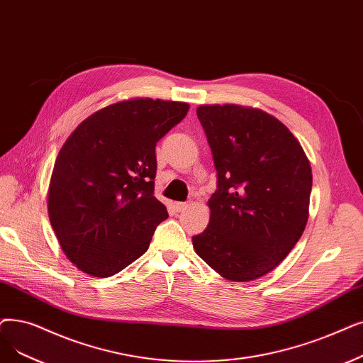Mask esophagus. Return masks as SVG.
Returning a JSON list of instances; mask_svg holds the SVG:
<instances>
[{
    "label": "esophagus",
    "instance_id": "esophagus-1",
    "mask_svg": "<svg viewBox=\"0 0 363 363\" xmlns=\"http://www.w3.org/2000/svg\"><path fill=\"white\" fill-rule=\"evenodd\" d=\"M188 206H190V203H185V201H178V203H175V209H177L178 212L185 211Z\"/></svg>",
    "mask_w": 363,
    "mask_h": 363
}]
</instances>
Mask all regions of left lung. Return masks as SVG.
Masks as SVG:
<instances>
[{
  "instance_id": "left-lung-1",
  "label": "left lung",
  "mask_w": 363,
  "mask_h": 363,
  "mask_svg": "<svg viewBox=\"0 0 363 363\" xmlns=\"http://www.w3.org/2000/svg\"><path fill=\"white\" fill-rule=\"evenodd\" d=\"M197 117L216 169L197 255L233 281L255 280L286 258L308 219L311 167L285 124L259 109L201 105Z\"/></svg>"
}]
</instances>
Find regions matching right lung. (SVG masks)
I'll list each match as a JSON object with an SVG mask.
<instances>
[{
    "label": "right lung",
    "instance_id": "right-lung-1",
    "mask_svg": "<svg viewBox=\"0 0 363 363\" xmlns=\"http://www.w3.org/2000/svg\"><path fill=\"white\" fill-rule=\"evenodd\" d=\"M188 104L132 99L86 118L60 148L49 218L65 255L94 277L114 276L144 255L169 215L154 196L155 145Z\"/></svg>",
    "mask_w": 363,
    "mask_h": 363
}]
</instances>
